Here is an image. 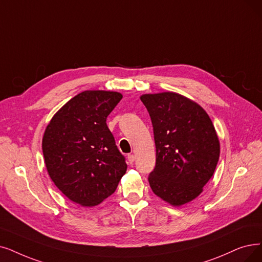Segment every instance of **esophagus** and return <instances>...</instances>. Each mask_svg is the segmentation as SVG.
<instances>
[{"label": "esophagus", "instance_id": "34e87169", "mask_svg": "<svg viewBox=\"0 0 262 262\" xmlns=\"http://www.w3.org/2000/svg\"><path fill=\"white\" fill-rule=\"evenodd\" d=\"M134 160H135L134 155H128V161L130 164H132L134 162Z\"/></svg>", "mask_w": 262, "mask_h": 262}]
</instances>
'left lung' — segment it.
Listing matches in <instances>:
<instances>
[{
    "mask_svg": "<svg viewBox=\"0 0 262 262\" xmlns=\"http://www.w3.org/2000/svg\"><path fill=\"white\" fill-rule=\"evenodd\" d=\"M141 101L149 113L156 144L151 190L174 206L192 201L213 176L221 152L211 118L175 92L143 95Z\"/></svg>",
    "mask_w": 262,
    "mask_h": 262,
    "instance_id": "8db88e82",
    "label": "left lung"
}]
</instances>
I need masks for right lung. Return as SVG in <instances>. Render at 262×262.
<instances>
[{
	"instance_id": "add662e5",
	"label": "right lung",
	"mask_w": 262,
	"mask_h": 262,
	"mask_svg": "<svg viewBox=\"0 0 262 262\" xmlns=\"http://www.w3.org/2000/svg\"><path fill=\"white\" fill-rule=\"evenodd\" d=\"M121 93L87 90L66 103L45 130L41 148L51 181L71 201L100 204L127 171L106 118Z\"/></svg>"
}]
</instances>
